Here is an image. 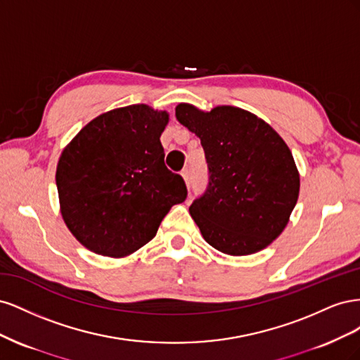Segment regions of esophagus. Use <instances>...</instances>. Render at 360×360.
Segmentation results:
<instances>
[{
  "label": "esophagus",
  "mask_w": 360,
  "mask_h": 360,
  "mask_svg": "<svg viewBox=\"0 0 360 360\" xmlns=\"http://www.w3.org/2000/svg\"><path fill=\"white\" fill-rule=\"evenodd\" d=\"M181 177H183L184 183L189 184V183H191V169H189V168L183 169V171H181Z\"/></svg>",
  "instance_id": "obj_1"
}]
</instances>
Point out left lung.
<instances>
[{
  "mask_svg": "<svg viewBox=\"0 0 360 360\" xmlns=\"http://www.w3.org/2000/svg\"><path fill=\"white\" fill-rule=\"evenodd\" d=\"M176 117L201 139L209 163V186L189 207L204 240L234 257L267 248L299 198L300 176L285 141L263 118L230 105L205 112L179 103Z\"/></svg>",
  "mask_w": 360,
  "mask_h": 360,
  "instance_id": "8db88e82",
  "label": "left lung"
}]
</instances>
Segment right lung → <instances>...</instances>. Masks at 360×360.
<instances>
[{"label":"right lung","instance_id":"obj_1","mask_svg":"<svg viewBox=\"0 0 360 360\" xmlns=\"http://www.w3.org/2000/svg\"><path fill=\"white\" fill-rule=\"evenodd\" d=\"M167 111L139 103L108 111L64 147L56 181L64 224L94 254L123 258L148 243L186 184L171 172L160 135Z\"/></svg>","mask_w":360,"mask_h":360}]
</instances>
